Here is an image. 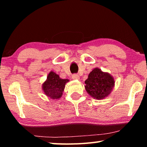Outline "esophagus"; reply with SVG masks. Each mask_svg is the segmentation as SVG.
<instances>
[{"mask_svg": "<svg viewBox=\"0 0 147 147\" xmlns=\"http://www.w3.org/2000/svg\"><path fill=\"white\" fill-rule=\"evenodd\" d=\"M72 78H73V80H79L80 76L78 75V74H73V76H72Z\"/></svg>", "mask_w": 147, "mask_h": 147, "instance_id": "34e87169", "label": "esophagus"}]
</instances>
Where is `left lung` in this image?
<instances>
[{"instance_id": "8db88e82", "label": "left lung", "mask_w": 147, "mask_h": 147, "mask_svg": "<svg viewBox=\"0 0 147 147\" xmlns=\"http://www.w3.org/2000/svg\"><path fill=\"white\" fill-rule=\"evenodd\" d=\"M85 89L89 95L96 100H102L110 94L115 86V79L108 73L96 67L89 74L85 81Z\"/></svg>"}]
</instances>
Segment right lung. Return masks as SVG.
<instances>
[{
	"label": "right lung",
	"instance_id": "obj_1",
	"mask_svg": "<svg viewBox=\"0 0 147 147\" xmlns=\"http://www.w3.org/2000/svg\"><path fill=\"white\" fill-rule=\"evenodd\" d=\"M69 82V80L62 79L58 74L51 71L42 84V89L47 96L53 100H57L61 97L65 84Z\"/></svg>",
	"mask_w": 147,
	"mask_h": 147
}]
</instances>
